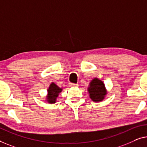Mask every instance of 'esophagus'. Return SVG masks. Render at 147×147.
I'll return each mask as SVG.
<instances>
[{
  "label": "esophagus",
  "mask_w": 147,
  "mask_h": 147,
  "mask_svg": "<svg viewBox=\"0 0 147 147\" xmlns=\"http://www.w3.org/2000/svg\"><path fill=\"white\" fill-rule=\"evenodd\" d=\"M70 86H72V87H74V86H78V84H74V83H71L70 84Z\"/></svg>",
  "instance_id": "esophagus-1"
}]
</instances>
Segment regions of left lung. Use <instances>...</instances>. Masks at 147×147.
I'll list each match as a JSON object with an SVG mask.
<instances>
[{"instance_id": "1", "label": "left lung", "mask_w": 147, "mask_h": 147, "mask_svg": "<svg viewBox=\"0 0 147 147\" xmlns=\"http://www.w3.org/2000/svg\"><path fill=\"white\" fill-rule=\"evenodd\" d=\"M88 92L90 98L95 102H99L104 100L107 94L105 84L98 78H94L91 80L88 87Z\"/></svg>"}]
</instances>
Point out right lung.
<instances>
[{"instance_id":"obj_1","label":"right lung","mask_w":147,"mask_h":147,"mask_svg":"<svg viewBox=\"0 0 147 147\" xmlns=\"http://www.w3.org/2000/svg\"><path fill=\"white\" fill-rule=\"evenodd\" d=\"M63 88H60L55 82H51L48 89H47V95L46 96L47 102L50 104H54L57 101V97L59 93H61Z\"/></svg>"}]
</instances>
